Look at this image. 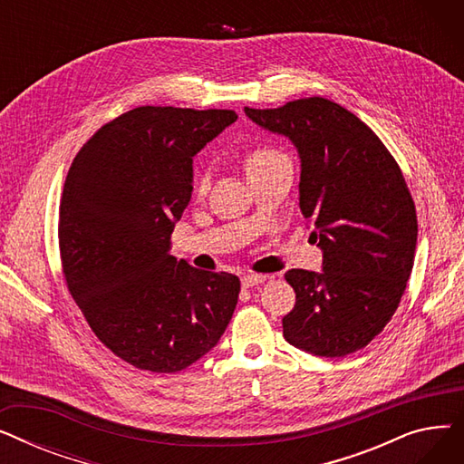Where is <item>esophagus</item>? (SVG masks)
Wrapping results in <instances>:
<instances>
[{
	"mask_svg": "<svg viewBox=\"0 0 464 464\" xmlns=\"http://www.w3.org/2000/svg\"><path fill=\"white\" fill-rule=\"evenodd\" d=\"M266 280H269V276H266V275H245V276H242V287L248 289V287L265 284Z\"/></svg>",
	"mask_w": 464,
	"mask_h": 464,
	"instance_id": "34e87169",
	"label": "esophagus"
}]
</instances>
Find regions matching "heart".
<instances>
[{"label": "heart", "instance_id": "heart-1", "mask_svg": "<svg viewBox=\"0 0 464 464\" xmlns=\"http://www.w3.org/2000/svg\"><path fill=\"white\" fill-rule=\"evenodd\" d=\"M280 165H291L289 158L282 150L273 149V146H257V149H254L246 156V173H248V177L257 175V173H265V170L280 167ZM208 188H210V169L205 167V169H199L198 173H195L193 193L199 195V198H203V195L208 191Z\"/></svg>", "mask_w": 464, "mask_h": 464}]
</instances>
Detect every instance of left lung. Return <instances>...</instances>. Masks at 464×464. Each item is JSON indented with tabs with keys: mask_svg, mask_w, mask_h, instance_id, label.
I'll list each match as a JSON object with an SVG mask.
<instances>
[{
	"mask_svg": "<svg viewBox=\"0 0 464 464\" xmlns=\"http://www.w3.org/2000/svg\"><path fill=\"white\" fill-rule=\"evenodd\" d=\"M245 112L295 144L301 212L324 250L322 273H285L295 306L284 338L320 357L353 353L392 320L413 266L418 216L402 170L364 121L324 97Z\"/></svg>",
	"mask_w": 464,
	"mask_h": 464,
	"instance_id": "left-lung-1",
	"label": "left lung"
}]
</instances>
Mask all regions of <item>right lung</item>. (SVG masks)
Segmentation results:
<instances>
[{"label": "right lung", "instance_id": "add662e5", "mask_svg": "<svg viewBox=\"0 0 464 464\" xmlns=\"http://www.w3.org/2000/svg\"><path fill=\"white\" fill-rule=\"evenodd\" d=\"M235 120L226 109L137 107L97 130L69 167L63 278L95 336L135 369L179 372L231 322L240 280L169 248L191 199L193 156Z\"/></svg>", "mask_w": 464, "mask_h": 464}]
</instances>
